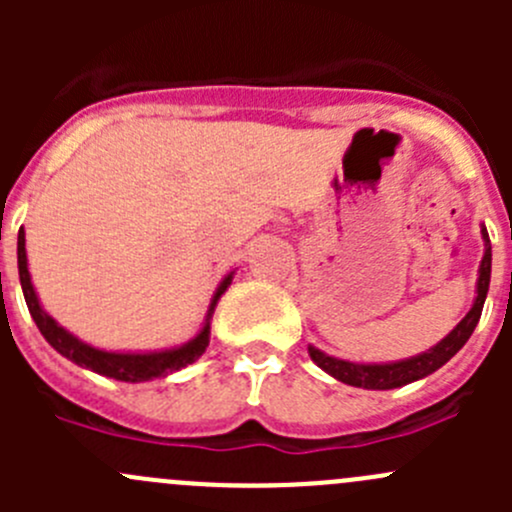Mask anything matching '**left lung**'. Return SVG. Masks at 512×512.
Returning <instances> with one entry per match:
<instances>
[{
    "instance_id": "8db88e82",
    "label": "left lung",
    "mask_w": 512,
    "mask_h": 512,
    "mask_svg": "<svg viewBox=\"0 0 512 512\" xmlns=\"http://www.w3.org/2000/svg\"><path fill=\"white\" fill-rule=\"evenodd\" d=\"M480 235H483L485 242V252L483 260H480V270H478V285H476V302H473L471 312L461 319V322L453 327V332L448 334L446 339L431 347L428 352L411 356V359L404 361H391V364H354V361H344L337 359V356H329L324 352H319L317 347H309V356H312L314 364L319 369H324L327 374H332L334 379H339L342 384L349 386H359V389H376V391H386V389H399V386L411 384V381L423 379V376L433 374L436 369H441L463 344L471 339L473 329H476L480 312H483L485 304V294H488V285H490V237L485 225L480 227Z\"/></svg>"
}]
</instances>
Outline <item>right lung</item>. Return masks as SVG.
Instances as JSON below:
<instances>
[{"mask_svg": "<svg viewBox=\"0 0 512 512\" xmlns=\"http://www.w3.org/2000/svg\"><path fill=\"white\" fill-rule=\"evenodd\" d=\"M17 262H19V282H22V292L24 299H27V307L32 312V319L39 327V332L44 334L46 342L56 349L61 356L71 359L74 364L84 366V369L96 371V374L108 376V379L116 381H131V384H138V381H151V379H160V376H168L173 371L183 369V366L193 364L200 354L205 352L210 342V317L215 312V304L218 299L223 297L225 289L230 287L232 282V272L220 282L218 292H215L213 302H210L208 309V319H205L203 329L195 339H190L188 344L175 349H163V352H143V354H123V352H103V349L91 347V344L81 342L76 339L74 334L66 332L64 327L54 322V317L41 309L39 297H36L34 285H32V275H29L27 267V247H24V230H19V240H17Z\"/></svg>", "mask_w": 512, "mask_h": 512, "instance_id": "add662e5", "label": "right lung"}]
</instances>
